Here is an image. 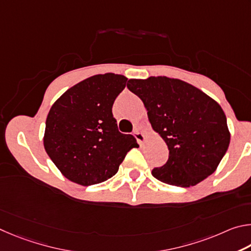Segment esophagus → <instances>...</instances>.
Returning <instances> with one entry per match:
<instances>
[{"label": "esophagus", "instance_id": "34e87169", "mask_svg": "<svg viewBox=\"0 0 251 251\" xmlns=\"http://www.w3.org/2000/svg\"><path fill=\"white\" fill-rule=\"evenodd\" d=\"M134 137H135V139H137V141L140 146H142V144L146 142V140H147L146 135H144L142 132H140V131H135Z\"/></svg>", "mask_w": 251, "mask_h": 251}]
</instances>
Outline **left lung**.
Wrapping results in <instances>:
<instances>
[{"label":"left lung","mask_w":251,"mask_h":251,"mask_svg":"<svg viewBox=\"0 0 251 251\" xmlns=\"http://www.w3.org/2000/svg\"><path fill=\"white\" fill-rule=\"evenodd\" d=\"M126 86L142 100L152 129L169 149L168 162L153 170V176L190 187L216 171L230 142L217 101L191 83L165 76L130 79Z\"/></svg>","instance_id":"1"}]
</instances>
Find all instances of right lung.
<instances>
[{"mask_svg":"<svg viewBox=\"0 0 251 251\" xmlns=\"http://www.w3.org/2000/svg\"><path fill=\"white\" fill-rule=\"evenodd\" d=\"M128 78L112 73L95 75L64 92L48 112L44 148L66 178L88 186L118 172L131 149V134L119 132L112 105Z\"/></svg>","mask_w":251,"mask_h":251,"instance_id":"right-lung-1","label":"right lung"}]
</instances>
